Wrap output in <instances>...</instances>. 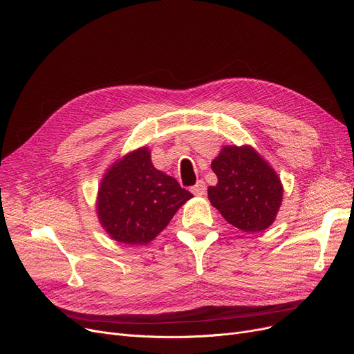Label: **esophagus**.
<instances>
[{
	"label": "esophagus",
	"mask_w": 354,
	"mask_h": 354,
	"mask_svg": "<svg viewBox=\"0 0 354 354\" xmlns=\"http://www.w3.org/2000/svg\"><path fill=\"white\" fill-rule=\"evenodd\" d=\"M191 191H192V194H194V195H198V196L205 195V192H207L205 182H204V180H198V182H196V185H194V187L191 188Z\"/></svg>",
	"instance_id": "1"
}]
</instances>
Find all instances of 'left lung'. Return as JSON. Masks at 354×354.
<instances>
[{
	"label": "left lung",
	"mask_w": 354,
	"mask_h": 354,
	"mask_svg": "<svg viewBox=\"0 0 354 354\" xmlns=\"http://www.w3.org/2000/svg\"><path fill=\"white\" fill-rule=\"evenodd\" d=\"M211 167L218 183L208 187V198L227 223L244 233H257L274 221L283 187L253 147L224 146Z\"/></svg>",
	"instance_id": "left-lung-1"
}]
</instances>
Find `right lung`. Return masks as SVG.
I'll return each instance as SVG.
<instances>
[{
  "label": "right lung",
  "mask_w": 354,
  "mask_h": 354,
  "mask_svg": "<svg viewBox=\"0 0 354 354\" xmlns=\"http://www.w3.org/2000/svg\"><path fill=\"white\" fill-rule=\"evenodd\" d=\"M194 195L153 166L150 150L140 147L117 160L101 180L97 214L115 241L147 244Z\"/></svg>",
  "instance_id": "add662e5"
}]
</instances>
